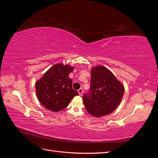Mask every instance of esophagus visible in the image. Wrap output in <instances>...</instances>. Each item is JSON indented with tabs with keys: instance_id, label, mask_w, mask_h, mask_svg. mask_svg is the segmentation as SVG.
Returning a JSON list of instances; mask_svg holds the SVG:
<instances>
[{
	"instance_id": "1",
	"label": "esophagus",
	"mask_w": 158,
	"mask_h": 158,
	"mask_svg": "<svg viewBox=\"0 0 158 158\" xmlns=\"http://www.w3.org/2000/svg\"><path fill=\"white\" fill-rule=\"evenodd\" d=\"M78 92L79 94L80 95H82V94H83V89L82 88H80L78 90Z\"/></svg>"
}]
</instances>
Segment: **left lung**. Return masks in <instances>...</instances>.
<instances>
[{
    "instance_id": "left-lung-1",
    "label": "left lung",
    "mask_w": 158,
    "mask_h": 158,
    "mask_svg": "<svg viewBox=\"0 0 158 158\" xmlns=\"http://www.w3.org/2000/svg\"><path fill=\"white\" fill-rule=\"evenodd\" d=\"M90 88L83 97L87 111L94 117L107 115L121 103L125 88L114 75L103 66H96L91 71Z\"/></svg>"
}]
</instances>
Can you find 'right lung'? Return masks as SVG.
<instances>
[{
    "label": "right lung",
    "instance_id": "obj_1",
    "mask_svg": "<svg viewBox=\"0 0 158 158\" xmlns=\"http://www.w3.org/2000/svg\"><path fill=\"white\" fill-rule=\"evenodd\" d=\"M73 66L58 63L53 65L35 83L37 97L41 105L52 112H58L67 107L72 99L78 95L73 89V80L69 74Z\"/></svg>",
    "mask_w": 158,
    "mask_h": 158
}]
</instances>
